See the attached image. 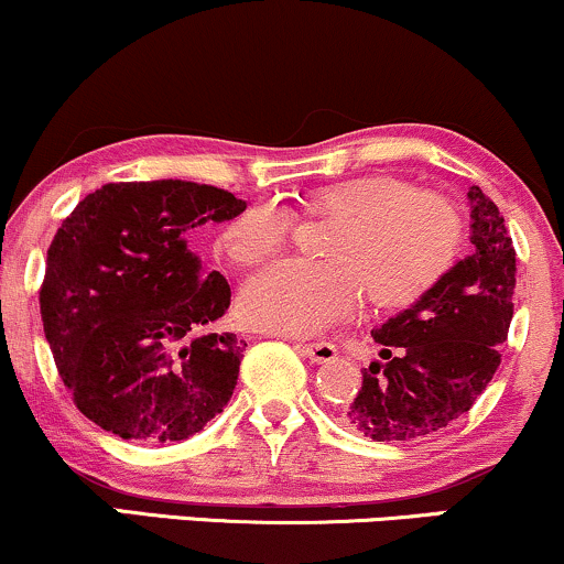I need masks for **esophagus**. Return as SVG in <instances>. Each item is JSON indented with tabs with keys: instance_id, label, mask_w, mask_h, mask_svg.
<instances>
[{
	"instance_id": "34e87169",
	"label": "esophagus",
	"mask_w": 564,
	"mask_h": 564,
	"mask_svg": "<svg viewBox=\"0 0 564 564\" xmlns=\"http://www.w3.org/2000/svg\"><path fill=\"white\" fill-rule=\"evenodd\" d=\"M304 358H310L313 364H332L336 358V347L332 341H307V345H296Z\"/></svg>"
}]
</instances>
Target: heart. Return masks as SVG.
Listing matches in <instances>:
<instances>
[{
    "label": "heart",
    "instance_id": "1",
    "mask_svg": "<svg viewBox=\"0 0 564 564\" xmlns=\"http://www.w3.org/2000/svg\"><path fill=\"white\" fill-rule=\"evenodd\" d=\"M304 209L339 223L328 262H275L243 283V321L262 332L310 336L347 318L364 302L403 310L448 278L464 243L462 217L448 200L424 196L398 177H358L307 193ZM294 217L281 200L246 206L225 225L219 249L249 268L286 246Z\"/></svg>",
    "mask_w": 564,
    "mask_h": 564
}]
</instances>
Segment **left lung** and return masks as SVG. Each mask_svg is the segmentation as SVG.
I'll use <instances>...</instances> for the list:
<instances>
[{
  "label": "left lung",
  "mask_w": 564,
  "mask_h": 564,
  "mask_svg": "<svg viewBox=\"0 0 564 564\" xmlns=\"http://www.w3.org/2000/svg\"><path fill=\"white\" fill-rule=\"evenodd\" d=\"M471 254L422 302L373 328L381 364L364 368L347 422L377 443L430 437L475 405L494 379L514 315L517 254L501 212L477 185Z\"/></svg>",
  "instance_id": "1"
}]
</instances>
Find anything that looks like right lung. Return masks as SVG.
<instances>
[{"label": "right lung", "mask_w": 564, "mask_h": 564, "mask_svg": "<svg viewBox=\"0 0 564 564\" xmlns=\"http://www.w3.org/2000/svg\"><path fill=\"white\" fill-rule=\"evenodd\" d=\"M246 200L185 180L108 183L79 200L47 249L39 291L63 384L89 422L124 440L196 435L232 398L246 341L206 332L230 286L187 246Z\"/></svg>", "instance_id": "right-lung-1"}]
</instances>
